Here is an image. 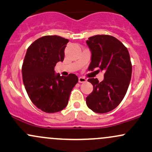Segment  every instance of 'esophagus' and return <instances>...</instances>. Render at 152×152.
I'll return each instance as SVG.
<instances>
[{
    "instance_id": "34e87169",
    "label": "esophagus",
    "mask_w": 152,
    "mask_h": 152,
    "mask_svg": "<svg viewBox=\"0 0 152 152\" xmlns=\"http://www.w3.org/2000/svg\"><path fill=\"white\" fill-rule=\"evenodd\" d=\"M78 81H79V83H83L86 82V79L85 77H80L79 79H78Z\"/></svg>"
}]
</instances>
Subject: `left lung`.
Segmentation results:
<instances>
[{
  "label": "left lung",
  "mask_w": 152,
  "mask_h": 152,
  "mask_svg": "<svg viewBox=\"0 0 152 152\" xmlns=\"http://www.w3.org/2000/svg\"><path fill=\"white\" fill-rule=\"evenodd\" d=\"M86 43L91 51L88 70L105 71L102 82L97 78L88 80L94 90L86 98V104L94 112L107 113L120 104L128 91L132 75L130 54L126 47L111 35H94Z\"/></svg>",
  "instance_id": "left-lung-1"
}]
</instances>
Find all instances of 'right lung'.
Instances as JSON below:
<instances>
[{
	"mask_svg": "<svg viewBox=\"0 0 152 152\" xmlns=\"http://www.w3.org/2000/svg\"><path fill=\"white\" fill-rule=\"evenodd\" d=\"M69 40L46 35L27 48L22 64V79L31 102L43 112L54 113L66 107L70 93L78 82L75 74L67 77L56 74L54 67L63 61Z\"/></svg>",
	"mask_w": 152,
	"mask_h": 152,
	"instance_id": "right-lung-1",
	"label": "right lung"
}]
</instances>
